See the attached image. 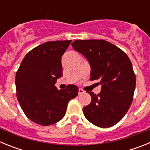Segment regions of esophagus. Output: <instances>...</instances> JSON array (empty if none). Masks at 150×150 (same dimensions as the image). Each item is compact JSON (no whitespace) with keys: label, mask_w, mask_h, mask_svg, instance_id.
I'll return each mask as SVG.
<instances>
[{"label":"esophagus","mask_w":150,"mask_h":150,"mask_svg":"<svg viewBox=\"0 0 150 150\" xmlns=\"http://www.w3.org/2000/svg\"><path fill=\"white\" fill-rule=\"evenodd\" d=\"M78 93H79V95H82V94L85 93V91L83 89H82V88H79V91H78Z\"/></svg>","instance_id":"esophagus-1"}]
</instances>
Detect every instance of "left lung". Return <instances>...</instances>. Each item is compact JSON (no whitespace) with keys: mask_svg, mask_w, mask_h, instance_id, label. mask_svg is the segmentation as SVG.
<instances>
[{"mask_svg":"<svg viewBox=\"0 0 150 150\" xmlns=\"http://www.w3.org/2000/svg\"><path fill=\"white\" fill-rule=\"evenodd\" d=\"M73 49L83 54L91 66V80L101 85L98 95L87 91L91 101L83 107L87 120L100 128L117 124L132 105L136 76L128 55L104 40H76Z\"/></svg>","mask_w":150,"mask_h":150,"instance_id":"1","label":"left lung"}]
</instances>
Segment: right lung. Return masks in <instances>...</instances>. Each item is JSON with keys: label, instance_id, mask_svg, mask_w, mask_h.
<instances>
[{"label": "right lung", "instance_id": "right-lung-1", "mask_svg": "<svg viewBox=\"0 0 150 150\" xmlns=\"http://www.w3.org/2000/svg\"><path fill=\"white\" fill-rule=\"evenodd\" d=\"M71 40L46 42L25 56L16 75V96L29 120L40 125H50L64 116L68 102L79 88L68 85L65 89L55 86L62 76V57Z\"/></svg>", "mask_w": 150, "mask_h": 150}]
</instances>
